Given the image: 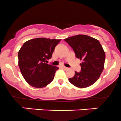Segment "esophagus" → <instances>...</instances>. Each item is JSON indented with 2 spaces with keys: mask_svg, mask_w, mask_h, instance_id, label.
Instances as JSON below:
<instances>
[{
  "mask_svg": "<svg viewBox=\"0 0 121 121\" xmlns=\"http://www.w3.org/2000/svg\"><path fill=\"white\" fill-rule=\"evenodd\" d=\"M62 69H65V70H66V69H68V68H66V67L64 66H62Z\"/></svg>",
  "mask_w": 121,
  "mask_h": 121,
  "instance_id": "esophagus-1",
  "label": "esophagus"
}]
</instances>
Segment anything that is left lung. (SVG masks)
<instances>
[{
    "instance_id": "obj_1",
    "label": "left lung",
    "mask_w": 121,
    "mask_h": 121,
    "mask_svg": "<svg viewBox=\"0 0 121 121\" xmlns=\"http://www.w3.org/2000/svg\"><path fill=\"white\" fill-rule=\"evenodd\" d=\"M73 49L77 58L82 60L81 72L75 71L69 81L75 86L87 88L97 81L104 68L105 53L98 40L85 35H78L65 39Z\"/></svg>"
}]
</instances>
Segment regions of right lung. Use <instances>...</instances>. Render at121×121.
<instances>
[{
  "label": "right lung",
  "mask_w": 121,
  "mask_h": 121,
  "mask_svg": "<svg viewBox=\"0 0 121 121\" xmlns=\"http://www.w3.org/2000/svg\"><path fill=\"white\" fill-rule=\"evenodd\" d=\"M60 39H32L24 43L18 52L19 67L25 81L32 86L41 88L53 80L57 66L46 62Z\"/></svg>",
  "instance_id": "obj_1"
}]
</instances>
